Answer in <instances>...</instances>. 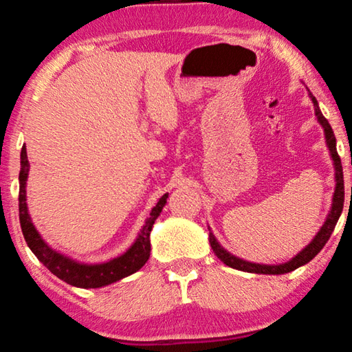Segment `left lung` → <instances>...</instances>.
I'll use <instances>...</instances> for the list:
<instances>
[{"label": "left lung", "instance_id": "8db88e82", "mask_svg": "<svg viewBox=\"0 0 352 352\" xmlns=\"http://www.w3.org/2000/svg\"><path fill=\"white\" fill-rule=\"evenodd\" d=\"M311 99H312V104H314L317 120H319V123L322 124V128H324V131H325L327 146H329L330 155H331V158H333V165H335L336 187H335V194H333V204H331V210H330L329 216H327L324 226H322L320 230L317 232V235L314 237V240H312V242L307 245L305 250H301V252L298 253L295 258H292L288 263L277 264V266H266V264L248 263V261H243V259H240V258H235L234 254L226 252V250L221 247L218 242H216L214 235L210 232L211 248H213L216 256H218L221 261L226 264V266H229L232 269H239V271H243V272H253V274H287V272L295 271L296 267L305 266V264L309 263L311 259L314 258L316 254L325 247V243L329 242L330 235H331V232H333L336 223H338L341 211H343V205H344L343 166H341V158L338 155V152H336V139H335L333 129H331L329 120H327L324 115H322L320 109H319V104H317V100L312 94H311Z\"/></svg>", "mask_w": 352, "mask_h": 352}]
</instances>
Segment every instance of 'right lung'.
<instances>
[{
	"label": "right lung",
	"instance_id": "obj_1",
	"mask_svg": "<svg viewBox=\"0 0 352 352\" xmlns=\"http://www.w3.org/2000/svg\"><path fill=\"white\" fill-rule=\"evenodd\" d=\"M28 168H30V163H28L27 158V148L23 146L21 152V173H19V219H21L22 234L28 248L54 276L74 287L99 288L110 285V283L117 282L123 277L131 276L147 263L148 256H151L152 226L158 218V214L162 213L163 206L166 204L168 194L163 195L157 201V205L153 206L151 216H148L146 224L142 226L141 232L138 235L136 242L131 245V248L126 250V253L102 264H80L47 247V243L41 239V235L38 234L35 226H33L27 210L25 195Z\"/></svg>",
	"mask_w": 352,
	"mask_h": 352
}]
</instances>
